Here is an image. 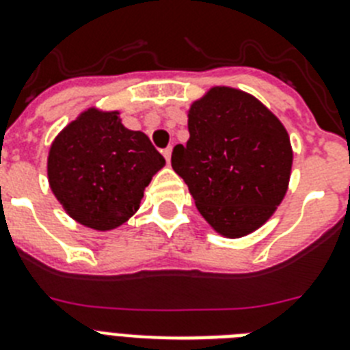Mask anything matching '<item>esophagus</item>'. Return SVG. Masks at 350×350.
<instances>
[{"instance_id": "obj_1", "label": "esophagus", "mask_w": 350, "mask_h": 350, "mask_svg": "<svg viewBox=\"0 0 350 350\" xmlns=\"http://www.w3.org/2000/svg\"><path fill=\"white\" fill-rule=\"evenodd\" d=\"M163 157H165V160H167V163H170V154H172V148H167V149H163Z\"/></svg>"}]
</instances>
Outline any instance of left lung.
<instances>
[{"mask_svg":"<svg viewBox=\"0 0 350 350\" xmlns=\"http://www.w3.org/2000/svg\"><path fill=\"white\" fill-rule=\"evenodd\" d=\"M189 133L187 146L172 149L170 163L208 224L228 239L265 224L283 201L292 170L281 120L251 94L213 87L192 103Z\"/></svg>","mask_w":350,"mask_h":350,"instance_id":"8db88e82","label":"left lung"}]
</instances>
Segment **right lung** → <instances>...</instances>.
Wrapping results in <instances>:
<instances>
[{"label": "right lung", "mask_w": 350, "mask_h": 350, "mask_svg": "<svg viewBox=\"0 0 350 350\" xmlns=\"http://www.w3.org/2000/svg\"><path fill=\"white\" fill-rule=\"evenodd\" d=\"M163 165L148 135L124 128L119 111L89 108L53 140L48 180L72 219L108 231L139 210L144 189Z\"/></svg>", "instance_id": "obj_1"}]
</instances>
